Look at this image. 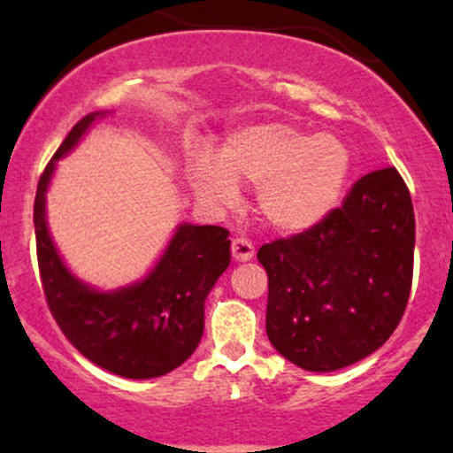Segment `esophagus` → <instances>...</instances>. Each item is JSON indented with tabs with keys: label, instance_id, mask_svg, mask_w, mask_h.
<instances>
[{
	"label": "esophagus",
	"instance_id": "34e87169",
	"mask_svg": "<svg viewBox=\"0 0 453 453\" xmlns=\"http://www.w3.org/2000/svg\"><path fill=\"white\" fill-rule=\"evenodd\" d=\"M253 253H256V249H253V244L249 242L247 238H234L232 257L236 259V262H249V259H253Z\"/></svg>",
	"mask_w": 453,
	"mask_h": 453
}]
</instances>
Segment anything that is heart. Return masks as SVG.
Masks as SVG:
<instances>
[{
	"label": "heart",
	"instance_id": "heart-1",
	"mask_svg": "<svg viewBox=\"0 0 453 453\" xmlns=\"http://www.w3.org/2000/svg\"><path fill=\"white\" fill-rule=\"evenodd\" d=\"M349 150L332 134H309L289 123H257L234 132L219 161L197 155L189 180L202 204L226 211L241 200V185H256L257 211L279 232L317 226L339 204L349 176Z\"/></svg>",
	"mask_w": 453,
	"mask_h": 453
}]
</instances>
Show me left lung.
<instances>
[{
    "label": "left lung",
    "instance_id": "obj_1",
    "mask_svg": "<svg viewBox=\"0 0 453 453\" xmlns=\"http://www.w3.org/2000/svg\"><path fill=\"white\" fill-rule=\"evenodd\" d=\"M415 215L396 168L362 176L324 221L264 244L266 334L285 360L332 372L396 330L413 279Z\"/></svg>",
    "mask_w": 453,
    "mask_h": 453
}]
</instances>
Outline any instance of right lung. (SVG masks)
Listing matches in <instances>:
<instances>
[{"mask_svg": "<svg viewBox=\"0 0 453 453\" xmlns=\"http://www.w3.org/2000/svg\"><path fill=\"white\" fill-rule=\"evenodd\" d=\"M108 114L82 117L40 176L34 204L40 277L55 321L87 360L119 377L153 379L168 375L196 351L204 332L206 296L230 266V232L179 223L153 268L117 289L93 288L76 277L50 236L46 191L59 159Z\"/></svg>", "mask_w": 453, "mask_h": 453, "instance_id": "1", "label": "right lung"}]
</instances>
